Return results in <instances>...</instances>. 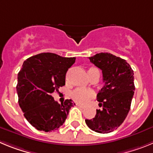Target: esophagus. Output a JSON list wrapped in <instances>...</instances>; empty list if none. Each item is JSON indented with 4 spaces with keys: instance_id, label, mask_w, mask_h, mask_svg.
Segmentation results:
<instances>
[{
    "instance_id": "esophagus-1",
    "label": "esophagus",
    "mask_w": 153,
    "mask_h": 153,
    "mask_svg": "<svg viewBox=\"0 0 153 153\" xmlns=\"http://www.w3.org/2000/svg\"><path fill=\"white\" fill-rule=\"evenodd\" d=\"M76 106H78L79 107H80V108H83V109H84V108L86 107L84 105H82V104H79V103H76Z\"/></svg>"
}]
</instances>
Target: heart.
Here are the masks:
<instances>
[{
    "label": "heart",
    "mask_w": 153,
    "mask_h": 153,
    "mask_svg": "<svg viewBox=\"0 0 153 153\" xmlns=\"http://www.w3.org/2000/svg\"><path fill=\"white\" fill-rule=\"evenodd\" d=\"M99 74V70L96 67H90L88 70V76H90V75L93 74ZM71 98L76 102H79V103L84 104L88 102L90 100L93 99L95 97V93L92 90H85V89L77 88L71 93L70 94Z\"/></svg>",
    "instance_id": "1"
}]
</instances>
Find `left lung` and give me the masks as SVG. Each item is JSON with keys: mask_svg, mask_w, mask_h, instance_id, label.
<instances>
[{"mask_svg": "<svg viewBox=\"0 0 153 153\" xmlns=\"http://www.w3.org/2000/svg\"><path fill=\"white\" fill-rule=\"evenodd\" d=\"M100 69L103 87L97 94L99 106L95 117L86 120L87 126L99 133H109L123 123L130 109L134 94V74L130 65L109 53H100L89 57Z\"/></svg>", "mask_w": 153, "mask_h": 153, "instance_id": "left-lung-1", "label": "left lung"}]
</instances>
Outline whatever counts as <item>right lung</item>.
Masks as SVG:
<instances>
[{
    "mask_svg": "<svg viewBox=\"0 0 153 153\" xmlns=\"http://www.w3.org/2000/svg\"><path fill=\"white\" fill-rule=\"evenodd\" d=\"M75 57H63L53 53H42L27 59L17 75L19 106L24 117L37 130L52 132L64 123L71 100L60 104L52 97L65 85L67 70Z\"/></svg>",
    "mask_w": 153,
    "mask_h": 153,
    "instance_id": "obj_1",
    "label": "right lung"
}]
</instances>
